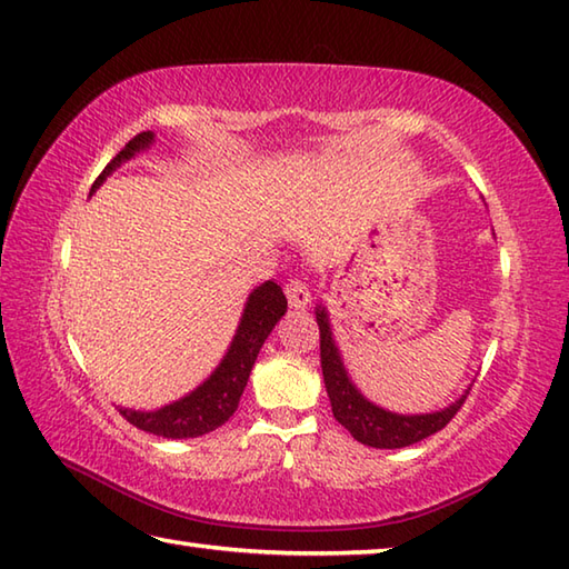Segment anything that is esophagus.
<instances>
[{
    "label": "esophagus",
    "instance_id": "1",
    "mask_svg": "<svg viewBox=\"0 0 569 569\" xmlns=\"http://www.w3.org/2000/svg\"><path fill=\"white\" fill-rule=\"evenodd\" d=\"M284 295L289 307L295 309H305L309 302H312V292H309V284L302 280V277H295L284 284Z\"/></svg>",
    "mask_w": 569,
    "mask_h": 569
}]
</instances>
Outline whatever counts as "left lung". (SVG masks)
<instances>
[{"label":"left lung","mask_w":569,"mask_h":569,"mask_svg":"<svg viewBox=\"0 0 569 569\" xmlns=\"http://www.w3.org/2000/svg\"><path fill=\"white\" fill-rule=\"evenodd\" d=\"M317 325H319V357H321V373H325V386L331 401V411H335L337 421L347 428V431L357 438L359 443L371 448H406L413 446L423 438L433 436L451 423V418L460 411L466 396H460L456 403L448 406L443 411L423 413V416H399L391 411H383L379 406L369 403L363 396L353 389L349 381L345 363L339 359V351L331 339L329 319L325 309H317Z\"/></svg>","instance_id":"obj_1"}]
</instances>
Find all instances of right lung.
Returning a JSON list of instances; mask_svg holds the SVG:
<instances>
[{
    "label": "right lung",
    "mask_w": 569,
    "mask_h": 569,
    "mask_svg": "<svg viewBox=\"0 0 569 569\" xmlns=\"http://www.w3.org/2000/svg\"><path fill=\"white\" fill-rule=\"evenodd\" d=\"M153 141L151 131H143L133 136L131 141L123 146V151L118 153L109 166L101 170V176L96 178L93 190L103 183V178L118 168L123 160L131 158L133 153L148 148ZM287 312V297L280 284L264 282L257 287L248 299L244 315L240 319L238 335H234L232 345L228 349V357L222 359L220 367L212 377L198 386L196 391L188 393L186 399H180L170 406H163L158 411H131V409H118L128 423H133L141 431L163 436V438H198L202 433L216 431L228 418L234 413L240 403V396L248 386L250 371L254 367L257 353H260L264 339L270 337L277 321Z\"/></svg>",
    "instance_id": "add662e5"
}]
</instances>
